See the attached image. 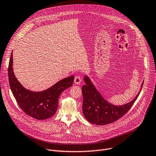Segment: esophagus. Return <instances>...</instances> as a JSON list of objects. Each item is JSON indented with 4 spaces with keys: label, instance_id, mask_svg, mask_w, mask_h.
<instances>
[{
    "label": "esophagus",
    "instance_id": "1",
    "mask_svg": "<svg viewBox=\"0 0 156 156\" xmlns=\"http://www.w3.org/2000/svg\"><path fill=\"white\" fill-rule=\"evenodd\" d=\"M81 82V79L80 78V76H76L75 77V80H74V83L75 84H80Z\"/></svg>",
    "mask_w": 156,
    "mask_h": 156
}]
</instances>
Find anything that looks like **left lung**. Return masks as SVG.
<instances>
[{
  "label": "left lung",
  "instance_id": "left-lung-1",
  "mask_svg": "<svg viewBox=\"0 0 156 156\" xmlns=\"http://www.w3.org/2000/svg\"><path fill=\"white\" fill-rule=\"evenodd\" d=\"M85 84L82 87L83 114L88 121L96 125H106L121 118L129 110L142 90L143 81L138 94L130 102L122 105H115L108 101L99 92L91 78L84 76Z\"/></svg>",
  "mask_w": 156,
  "mask_h": 156
}]
</instances>
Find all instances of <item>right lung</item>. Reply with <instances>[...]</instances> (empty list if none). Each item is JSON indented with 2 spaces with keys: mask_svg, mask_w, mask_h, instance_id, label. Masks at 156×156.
Returning a JSON list of instances; mask_svg holds the SVG:
<instances>
[{
  "mask_svg": "<svg viewBox=\"0 0 156 156\" xmlns=\"http://www.w3.org/2000/svg\"><path fill=\"white\" fill-rule=\"evenodd\" d=\"M8 75L10 87L20 108L29 115L38 120L53 116L58 106L61 93L73 85L74 76L61 80L51 87L41 91H34L25 88L18 81L13 69V55L11 53Z\"/></svg>",
  "mask_w": 156,
  "mask_h": 156,
  "instance_id": "right-lung-1",
  "label": "right lung"
}]
</instances>
